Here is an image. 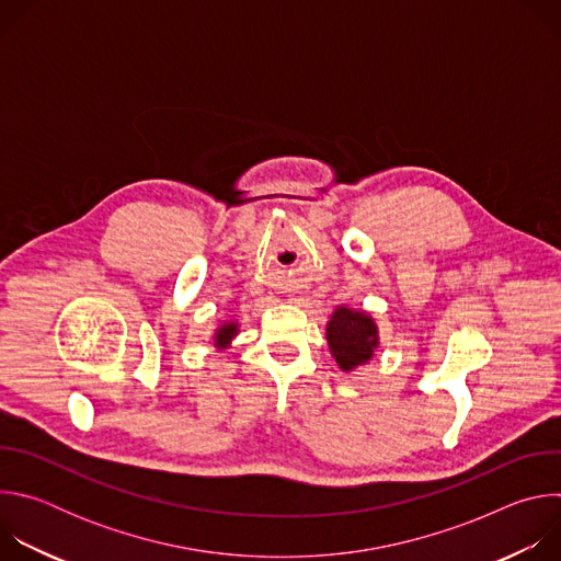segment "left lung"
I'll use <instances>...</instances> for the list:
<instances>
[{"instance_id": "1", "label": "left lung", "mask_w": 561, "mask_h": 561, "mask_svg": "<svg viewBox=\"0 0 561 561\" xmlns=\"http://www.w3.org/2000/svg\"><path fill=\"white\" fill-rule=\"evenodd\" d=\"M327 340L331 353L342 370H353L366 364L377 348V327L373 319L346 306H340L327 327Z\"/></svg>"}]
</instances>
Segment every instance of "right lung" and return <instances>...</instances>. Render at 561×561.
I'll use <instances>...</instances> for the list:
<instances>
[{
	"instance_id": "obj_1",
	"label": "right lung",
	"mask_w": 561,
	"mask_h": 561,
	"mask_svg": "<svg viewBox=\"0 0 561 561\" xmlns=\"http://www.w3.org/2000/svg\"><path fill=\"white\" fill-rule=\"evenodd\" d=\"M234 335H237V324H234V322L224 324V327L217 329V333H215V346H217V348H226Z\"/></svg>"
}]
</instances>
